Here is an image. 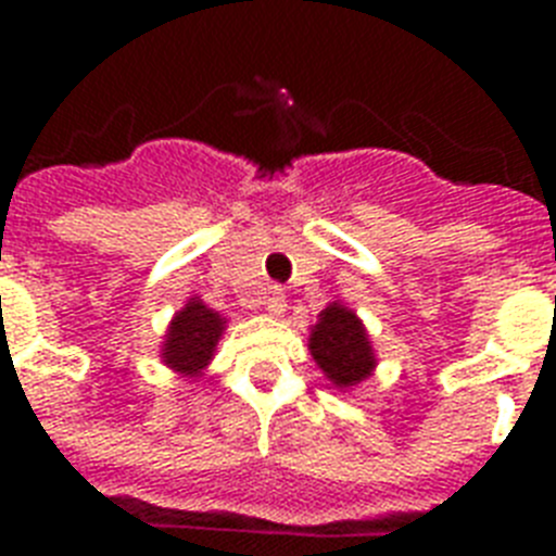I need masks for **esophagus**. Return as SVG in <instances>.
<instances>
[{"label":"esophagus","mask_w":556,"mask_h":556,"mask_svg":"<svg viewBox=\"0 0 556 556\" xmlns=\"http://www.w3.org/2000/svg\"><path fill=\"white\" fill-rule=\"evenodd\" d=\"M265 308H268V314H274V317H282L288 308L286 303V294L279 291V288H270L268 296H265Z\"/></svg>","instance_id":"1"}]
</instances>
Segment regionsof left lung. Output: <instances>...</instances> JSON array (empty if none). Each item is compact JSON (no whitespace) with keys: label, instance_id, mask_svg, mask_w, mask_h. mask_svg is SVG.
Returning <instances> with one entry per match:
<instances>
[{"label":"left lung","instance_id":"8db88e82","mask_svg":"<svg viewBox=\"0 0 556 556\" xmlns=\"http://www.w3.org/2000/svg\"><path fill=\"white\" fill-rule=\"evenodd\" d=\"M314 364L338 389H352L375 369V349L364 323L343 303H329L308 334Z\"/></svg>","mask_w":556,"mask_h":556}]
</instances>
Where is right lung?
I'll return each instance as SVG.
<instances>
[{
	"mask_svg": "<svg viewBox=\"0 0 556 556\" xmlns=\"http://www.w3.org/2000/svg\"><path fill=\"white\" fill-rule=\"evenodd\" d=\"M225 323V317L207 308L199 296H190L164 334V346H161L164 364L185 378H199L201 369H207L213 361Z\"/></svg>",
	"mask_w": 556,
	"mask_h": 556,
	"instance_id": "right-lung-1",
	"label": "right lung"
}]
</instances>
